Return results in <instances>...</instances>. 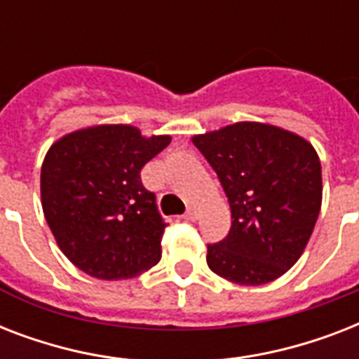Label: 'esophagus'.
<instances>
[{"mask_svg":"<svg viewBox=\"0 0 359 359\" xmlns=\"http://www.w3.org/2000/svg\"><path fill=\"white\" fill-rule=\"evenodd\" d=\"M184 219H188V222H194V219H197V208L196 207L186 208Z\"/></svg>","mask_w":359,"mask_h":359,"instance_id":"34e87169","label":"esophagus"}]
</instances>
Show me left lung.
Masks as SVG:
<instances>
[{"label":"left lung","mask_w":359,"mask_h":359,"mask_svg":"<svg viewBox=\"0 0 359 359\" xmlns=\"http://www.w3.org/2000/svg\"><path fill=\"white\" fill-rule=\"evenodd\" d=\"M231 207L229 235L208 244V268L240 285L283 276L309 242L323 203V171L304 137L272 124L236 123L196 135Z\"/></svg>","instance_id":"left-lung-1"}]
</instances>
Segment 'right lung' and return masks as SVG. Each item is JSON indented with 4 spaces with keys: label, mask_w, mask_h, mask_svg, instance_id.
Returning a JSON list of instances; mask_svg holds the SVG:
<instances>
[{
    "label": "right lung",
    "mask_w": 359,
    "mask_h": 359,
    "mask_svg": "<svg viewBox=\"0 0 359 359\" xmlns=\"http://www.w3.org/2000/svg\"><path fill=\"white\" fill-rule=\"evenodd\" d=\"M134 126L102 124L53 143L41 169L42 210L59 248L81 272L128 279L162 257L168 224L141 169L169 145Z\"/></svg>",
    "instance_id": "1"
}]
</instances>
